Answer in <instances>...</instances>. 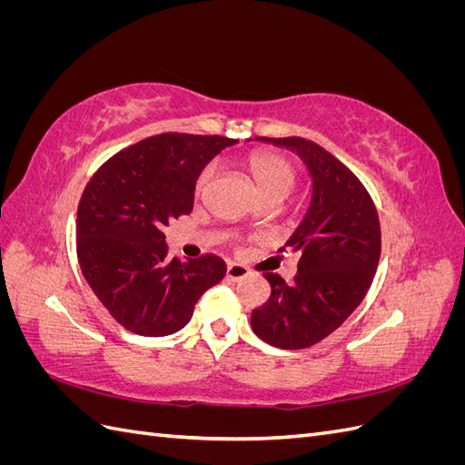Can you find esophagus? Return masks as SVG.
I'll return each mask as SVG.
<instances>
[{
    "label": "esophagus",
    "instance_id": "34e87169",
    "mask_svg": "<svg viewBox=\"0 0 465 465\" xmlns=\"http://www.w3.org/2000/svg\"><path fill=\"white\" fill-rule=\"evenodd\" d=\"M248 275H250V272L246 270L244 265H241V263H229V267H227V279H231V281H242Z\"/></svg>",
    "mask_w": 465,
    "mask_h": 465
}]
</instances>
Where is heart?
I'll use <instances>...</instances> for the list:
<instances>
[{
	"mask_svg": "<svg viewBox=\"0 0 465 465\" xmlns=\"http://www.w3.org/2000/svg\"><path fill=\"white\" fill-rule=\"evenodd\" d=\"M244 166L250 173L252 180H254L262 200L273 198V195H279V198L285 200L291 193L294 182H297V168H294V164L287 157H283V154L273 153V151L252 153L244 161ZM215 174H217L215 166L203 168L198 178V184H195L198 193H203L209 188ZM254 223H256V215H252L248 219V224H254Z\"/></svg>",
	"mask_w": 465,
	"mask_h": 465,
	"instance_id": "obj_1",
	"label": "heart"
}]
</instances>
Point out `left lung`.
Listing matches in <instances>:
<instances>
[{"label": "left lung", "mask_w": 465, "mask_h": 465, "mask_svg": "<svg viewBox=\"0 0 465 465\" xmlns=\"http://www.w3.org/2000/svg\"><path fill=\"white\" fill-rule=\"evenodd\" d=\"M297 154L312 180L306 215L285 246L301 256L287 285L263 273L272 297L252 312V330L273 347L304 349L335 331L371 289L380 260V221L369 192L331 153L302 137H256Z\"/></svg>", "instance_id": "1"}]
</instances>
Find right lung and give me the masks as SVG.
Returning a JSON list of instances; mask_svg holds the SVG:
<instances>
[{"label": "right lung", "instance_id": "obj_1", "mask_svg": "<svg viewBox=\"0 0 465 465\" xmlns=\"http://www.w3.org/2000/svg\"><path fill=\"white\" fill-rule=\"evenodd\" d=\"M221 135L163 134L106 161L77 207V258L89 287L125 330L163 337L192 320L227 273L219 256H168L164 229L193 209L205 164L234 145Z\"/></svg>", "mask_w": 465, "mask_h": 465}]
</instances>
